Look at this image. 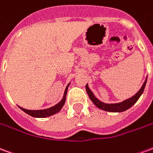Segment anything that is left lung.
<instances>
[{
	"mask_svg": "<svg viewBox=\"0 0 153 153\" xmlns=\"http://www.w3.org/2000/svg\"><path fill=\"white\" fill-rule=\"evenodd\" d=\"M147 79H146L145 82L143 84L142 88H140L139 91L137 92L136 94L134 95V96H132V98H130L128 99H126L124 101H123L121 102H118V103H104V102H101L100 100H99L94 95V94L92 93L91 90L89 89L88 84H86V91H87V94L88 95V97H89V99H91L92 102H94L95 105H96V107H98L99 108L104 110V111H108V112L120 113V112H123V111H126L127 109L130 108L138 100L140 96L142 95V94L144 91V88H145V86H146V83H147Z\"/></svg>",
	"mask_w": 153,
	"mask_h": 153,
	"instance_id": "left-lung-1",
	"label": "left lung"
}]
</instances>
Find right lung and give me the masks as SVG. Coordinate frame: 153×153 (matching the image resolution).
Segmentation results:
<instances>
[{
	"label": "right lung",
	"instance_id": "1",
	"mask_svg": "<svg viewBox=\"0 0 153 153\" xmlns=\"http://www.w3.org/2000/svg\"><path fill=\"white\" fill-rule=\"evenodd\" d=\"M69 84L67 85V87L65 88V94H64V97L60 102L57 103L56 105H54V107H51L50 108H46V109H42V110H28V109H25L23 108H21V109L22 111H24L25 113H26L29 115H30L32 117H49V116H51L53 114H57L58 112H59L61 108L64 106L65 102L66 99V94H67V90H68V87H69Z\"/></svg>",
	"mask_w": 153,
	"mask_h": 153
}]
</instances>
